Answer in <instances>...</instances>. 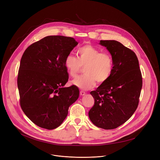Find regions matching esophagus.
I'll return each instance as SVG.
<instances>
[{"instance_id": "obj_1", "label": "esophagus", "mask_w": 160, "mask_h": 160, "mask_svg": "<svg viewBox=\"0 0 160 160\" xmlns=\"http://www.w3.org/2000/svg\"><path fill=\"white\" fill-rule=\"evenodd\" d=\"M80 95H81V96H85L86 93H85L84 91H81L80 92Z\"/></svg>"}]
</instances>
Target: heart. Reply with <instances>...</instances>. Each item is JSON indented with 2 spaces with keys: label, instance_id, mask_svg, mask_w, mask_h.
Listing matches in <instances>:
<instances>
[{
  "label": "heart",
  "instance_id": "1",
  "mask_svg": "<svg viewBox=\"0 0 160 160\" xmlns=\"http://www.w3.org/2000/svg\"><path fill=\"white\" fill-rule=\"evenodd\" d=\"M78 59L72 53L65 58L64 65L68 74L76 77L84 68V75L72 81V83L83 90H89L99 83L106 82L113 70V59L107 52L101 51L91 45H85L78 50Z\"/></svg>",
  "mask_w": 160,
  "mask_h": 160
}]
</instances>
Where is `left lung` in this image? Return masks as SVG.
<instances>
[{"mask_svg": "<svg viewBox=\"0 0 160 160\" xmlns=\"http://www.w3.org/2000/svg\"><path fill=\"white\" fill-rule=\"evenodd\" d=\"M113 59L110 78L91 92L94 105L89 112L91 122L105 129L117 128L137 108L142 87L138 58L132 50L115 40H101Z\"/></svg>", "mask_w": 160, "mask_h": 160, "instance_id": "left-lung-1", "label": "left lung"}]
</instances>
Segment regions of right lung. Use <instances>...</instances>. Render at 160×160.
<instances>
[{
    "instance_id": "1",
    "label": "right lung",
    "mask_w": 160,
    "mask_h": 160,
    "mask_svg": "<svg viewBox=\"0 0 160 160\" xmlns=\"http://www.w3.org/2000/svg\"><path fill=\"white\" fill-rule=\"evenodd\" d=\"M78 43L71 37L49 36L30 45L22 57L17 79L20 106L39 127H59L79 97L77 87H64L69 78L65 58Z\"/></svg>"
}]
</instances>
